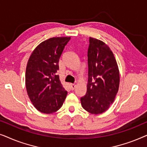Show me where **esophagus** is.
<instances>
[{
    "label": "esophagus",
    "instance_id": "1",
    "mask_svg": "<svg viewBox=\"0 0 147 147\" xmlns=\"http://www.w3.org/2000/svg\"><path fill=\"white\" fill-rule=\"evenodd\" d=\"M70 86H71V90H74V89H75V88H76V84H71V85H70Z\"/></svg>",
    "mask_w": 147,
    "mask_h": 147
}]
</instances>
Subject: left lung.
Masks as SVG:
<instances>
[{
	"label": "left lung",
	"instance_id": "left-lung-1",
	"mask_svg": "<svg viewBox=\"0 0 147 147\" xmlns=\"http://www.w3.org/2000/svg\"><path fill=\"white\" fill-rule=\"evenodd\" d=\"M87 92L82 106L93 114H102L113 103L120 84L119 69L111 49L103 41L90 37L88 50Z\"/></svg>",
	"mask_w": 147,
	"mask_h": 147
}]
</instances>
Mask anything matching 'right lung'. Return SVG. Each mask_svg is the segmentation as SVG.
I'll return each instance as SVG.
<instances>
[{"label": "right lung", "mask_w": 147, "mask_h": 147, "mask_svg": "<svg viewBox=\"0 0 147 147\" xmlns=\"http://www.w3.org/2000/svg\"><path fill=\"white\" fill-rule=\"evenodd\" d=\"M70 37L50 38L34 49L28 60L25 73L27 94L39 112L52 114L63 105L67 92L65 90L57 71L64 47Z\"/></svg>", "instance_id": "1"}]
</instances>
